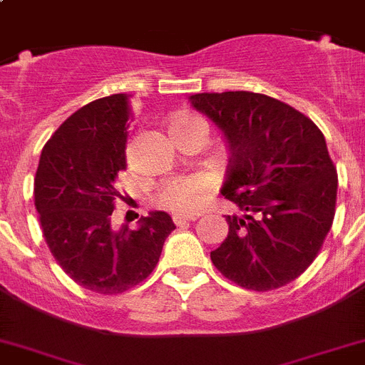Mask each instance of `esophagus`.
<instances>
[{
    "label": "esophagus",
    "mask_w": 365,
    "mask_h": 365,
    "mask_svg": "<svg viewBox=\"0 0 365 365\" xmlns=\"http://www.w3.org/2000/svg\"><path fill=\"white\" fill-rule=\"evenodd\" d=\"M196 220V217H185V215H173V222L176 226H185L189 222Z\"/></svg>",
    "instance_id": "esophagus-1"
}]
</instances>
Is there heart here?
Here are the masks:
<instances>
[{
	"label": "heart",
	"instance_id": "obj_1",
	"mask_svg": "<svg viewBox=\"0 0 365 365\" xmlns=\"http://www.w3.org/2000/svg\"><path fill=\"white\" fill-rule=\"evenodd\" d=\"M174 130H198L202 134H207L205 123L189 113L174 117L170 121V132ZM211 187L213 183L205 174L196 173L189 174V176H178V178L169 180L161 185L156 200L161 207L174 211V213L192 215L207 202Z\"/></svg>",
	"mask_w": 365,
	"mask_h": 365
}]
</instances>
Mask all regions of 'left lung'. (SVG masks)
I'll use <instances>...</instances> for the list:
<instances>
[{
    "label": "left lung",
    "mask_w": 365,
    "mask_h": 365,
    "mask_svg": "<svg viewBox=\"0 0 365 365\" xmlns=\"http://www.w3.org/2000/svg\"><path fill=\"white\" fill-rule=\"evenodd\" d=\"M230 147L220 192L242 211L226 217V240L211 252L224 277L266 292L312 264L331 231L338 176L322 130L281 101L252 91L196 93Z\"/></svg>",
    "instance_id": "1"
}]
</instances>
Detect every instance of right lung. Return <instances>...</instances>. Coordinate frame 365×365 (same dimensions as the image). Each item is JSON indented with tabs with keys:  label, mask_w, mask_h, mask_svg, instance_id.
Returning a JSON list of instances; mask_svg holds the SVG:
<instances>
[{
	"label": "right lung",
	"mask_w": 365,
	"mask_h": 365,
	"mask_svg": "<svg viewBox=\"0 0 365 365\" xmlns=\"http://www.w3.org/2000/svg\"><path fill=\"white\" fill-rule=\"evenodd\" d=\"M130 117L126 93L82 106L51 135L34 176V205L53 257L75 283L106 296L145 281L176 227L165 211L141 217L138 230L112 227Z\"/></svg>",
	"instance_id": "add662e5"
}]
</instances>
